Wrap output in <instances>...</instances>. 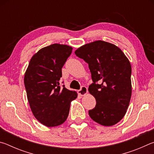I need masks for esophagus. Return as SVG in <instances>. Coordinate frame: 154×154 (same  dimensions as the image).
I'll return each instance as SVG.
<instances>
[{
    "instance_id": "esophagus-1",
    "label": "esophagus",
    "mask_w": 154,
    "mask_h": 154,
    "mask_svg": "<svg viewBox=\"0 0 154 154\" xmlns=\"http://www.w3.org/2000/svg\"><path fill=\"white\" fill-rule=\"evenodd\" d=\"M88 93V88L85 86H82L79 90H78V94L80 96H85Z\"/></svg>"
}]
</instances>
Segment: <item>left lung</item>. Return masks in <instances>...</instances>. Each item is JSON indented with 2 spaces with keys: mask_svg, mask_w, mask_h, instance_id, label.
<instances>
[{
  "mask_svg": "<svg viewBox=\"0 0 154 154\" xmlns=\"http://www.w3.org/2000/svg\"><path fill=\"white\" fill-rule=\"evenodd\" d=\"M75 54L88 64L93 83L88 91L96 106L88 113L100 125L111 126L124 118L132 94L131 65L118 46L95 41L78 48Z\"/></svg>",
  "mask_w": 154,
  "mask_h": 154,
  "instance_id": "obj_1",
  "label": "left lung"
}]
</instances>
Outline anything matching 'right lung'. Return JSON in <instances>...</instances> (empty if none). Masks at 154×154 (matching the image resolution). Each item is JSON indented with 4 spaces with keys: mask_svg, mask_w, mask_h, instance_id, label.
<instances>
[{
    "mask_svg": "<svg viewBox=\"0 0 154 154\" xmlns=\"http://www.w3.org/2000/svg\"><path fill=\"white\" fill-rule=\"evenodd\" d=\"M72 48L54 43L38 50L31 58L24 75V85L31 111L45 126L63 124L69 116L75 91L60 86L62 68Z\"/></svg>",
    "mask_w": 154,
    "mask_h": 154,
    "instance_id": "obj_1",
    "label": "right lung"
}]
</instances>
